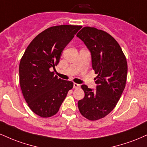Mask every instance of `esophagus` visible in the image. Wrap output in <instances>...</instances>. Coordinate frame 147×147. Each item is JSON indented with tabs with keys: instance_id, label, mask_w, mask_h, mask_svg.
<instances>
[{
	"instance_id": "34e87169",
	"label": "esophagus",
	"mask_w": 147,
	"mask_h": 147,
	"mask_svg": "<svg viewBox=\"0 0 147 147\" xmlns=\"http://www.w3.org/2000/svg\"><path fill=\"white\" fill-rule=\"evenodd\" d=\"M80 86H81L80 84H76V83L73 84V88H80Z\"/></svg>"
}]
</instances>
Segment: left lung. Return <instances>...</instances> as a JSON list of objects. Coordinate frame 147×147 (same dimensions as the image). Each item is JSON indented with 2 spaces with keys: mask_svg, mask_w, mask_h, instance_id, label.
<instances>
[{
  "mask_svg": "<svg viewBox=\"0 0 147 147\" xmlns=\"http://www.w3.org/2000/svg\"><path fill=\"white\" fill-rule=\"evenodd\" d=\"M77 36L91 54L92 66L97 77L96 90L82 86L85 97L78 102L81 114L90 120L104 117L113 110L126 86L127 62L119 45L102 30L85 27Z\"/></svg>",
  "mask_w": 147,
  "mask_h": 147,
  "instance_id": "obj_1",
  "label": "left lung"
}]
</instances>
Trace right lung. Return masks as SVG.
I'll return each mask as SVG.
<instances>
[{
	"mask_svg": "<svg viewBox=\"0 0 147 147\" xmlns=\"http://www.w3.org/2000/svg\"><path fill=\"white\" fill-rule=\"evenodd\" d=\"M63 25L49 28L28 45L19 64L20 85L30 109L41 117L55 115L73 87L50 70L59 63L64 48L82 28Z\"/></svg>",
	"mask_w": 147,
	"mask_h": 147,
	"instance_id": "right-lung-1",
	"label": "right lung"
}]
</instances>
